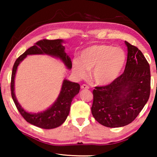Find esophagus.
Masks as SVG:
<instances>
[{
	"mask_svg": "<svg viewBox=\"0 0 157 157\" xmlns=\"http://www.w3.org/2000/svg\"><path fill=\"white\" fill-rule=\"evenodd\" d=\"M81 88L82 89H89V86L88 85H86V84H83V85H81Z\"/></svg>",
	"mask_w": 157,
	"mask_h": 157,
	"instance_id": "esophagus-1",
	"label": "esophagus"
}]
</instances>
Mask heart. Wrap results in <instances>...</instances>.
<instances>
[{"label":"heart","instance_id":"obj_1","mask_svg":"<svg viewBox=\"0 0 157 157\" xmlns=\"http://www.w3.org/2000/svg\"><path fill=\"white\" fill-rule=\"evenodd\" d=\"M126 54L123 49L109 44L93 45L81 51L80 61L74 60L73 70L79 77H84L86 70H92V78L100 85L116 80L124 70Z\"/></svg>","mask_w":157,"mask_h":157}]
</instances>
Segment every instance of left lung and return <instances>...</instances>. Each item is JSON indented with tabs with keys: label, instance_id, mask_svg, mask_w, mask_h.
<instances>
[{
	"label": "left lung",
	"instance_id": "obj_1",
	"mask_svg": "<svg viewBox=\"0 0 157 157\" xmlns=\"http://www.w3.org/2000/svg\"><path fill=\"white\" fill-rule=\"evenodd\" d=\"M127 61L123 74L93 91L91 113L106 127H121L132 123L147 104L151 90L149 64L141 51L127 41Z\"/></svg>",
	"mask_w": 157,
	"mask_h": 157
}]
</instances>
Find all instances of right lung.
Segmentation results:
<instances>
[{"instance_id": "1", "label": "right lung", "mask_w": 157, "mask_h": 157, "mask_svg": "<svg viewBox=\"0 0 157 157\" xmlns=\"http://www.w3.org/2000/svg\"><path fill=\"white\" fill-rule=\"evenodd\" d=\"M61 43L63 40H48L43 39L38 40L34 44L33 46L29 48L21 55L15 61L13 67L11 81H10V91L12 98L13 100L17 109L25 121L38 127L51 129L61 126L66 121L69 113L71 104L73 98L78 94L80 90V85L77 83L71 82L69 81L64 80L62 85L61 91L57 100L46 111L38 113H29L23 110L21 105L17 101L14 94V79L17 68L19 63L26 57L27 55L31 54H48L61 59L65 65L68 68H71L72 63L70 58L64 51L63 46Z\"/></svg>"}]
</instances>
